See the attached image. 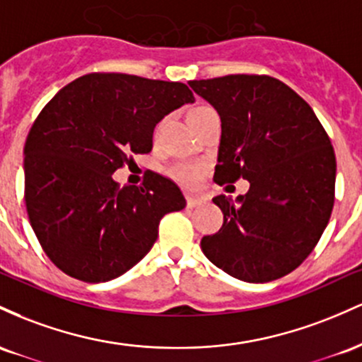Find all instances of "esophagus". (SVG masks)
<instances>
[{
    "mask_svg": "<svg viewBox=\"0 0 362 362\" xmlns=\"http://www.w3.org/2000/svg\"><path fill=\"white\" fill-rule=\"evenodd\" d=\"M203 202H205V200H203V198H200V197H186V205H188L189 209H194V206L202 205Z\"/></svg>",
    "mask_w": 362,
    "mask_h": 362,
    "instance_id": "obj_1",
    "label": "esophagus"
}]
</instances>
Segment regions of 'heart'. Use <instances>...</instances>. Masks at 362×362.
I'll use <instances>...</instances> for the list:
<instances>
[{
  "mask_svg": "<svg viewBox=\"0 0 362 362\" xmlns=\"http://www.w3.org/2000/svg\"><path fill=\"white\" fill-rule=\"evenodd\" d=\"M206 111H212V109L206 107V105H198V107H194L188 116L202 115V112ZM203 174H205V168H203L202 164H180L173 169V176L186 186L197 185V182L203 177Z\"/></svg>",
  "mask_w": 362,
  "mask_h": 362,
  "instance_id": "1",
  "label": "heart"
}]
</instances>
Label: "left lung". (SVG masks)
<instances>
[{"label":"left lung","instance_id":"left-lung-1","mask_svg":"<svg viewBox=\"0 0 362 362\" xmlns=\"http://www.w3.org/2000/svg\"><path fill=\"white\" fill-rule=\"evenodd\" d=\"M188 83L221 116L214 180L250 181L235 200L214 198L224 224L203 235L202 251L245 282L291 274L315 250L334 209L330 138L310 104L277 78L227 75Z\"/></svg>","mask_w":362,"mask_h":362}]
</instances>
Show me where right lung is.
<instances>
[{
    "label": "right lung",
    "mask_w": 362,
    "mask_h": 362,
    "mask_svg": "<svg viewBox=\"0 0 362 362\" xmlns=\"http://www.w3.org/2000/svg\"><path fill=\"white\" fill-rule=\"evenodd\" d=\"M185 83L124 73H90L40 111L23 148L28 221L44 253L83 282H107L152 250L165 214L186 206L157 173L141 186L112 180L129 153L152 150L153 128L193 103Z\"/></svg>",
    "instance_id": "1"
}]
</instances>
